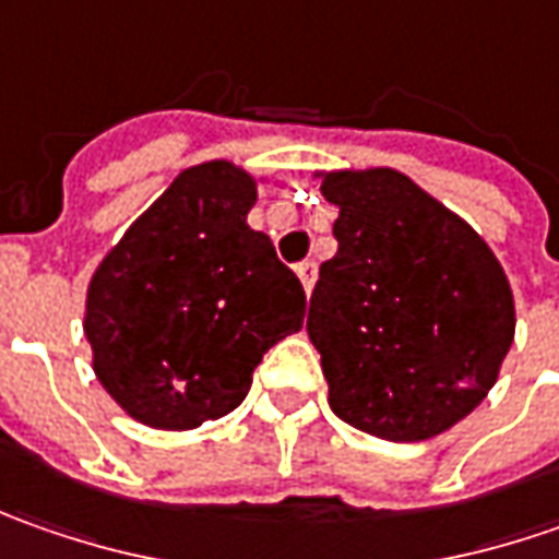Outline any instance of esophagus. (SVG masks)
<instances>
[{"label":"esophagus","mask_w":559,"mask_h":559,"mask_svg":"<svg viewBox=\"0 0 559 559\" xmlns=\"http://www.w3.org/2000/svg\"><path fill=\"white\" fill-rule=\"evenodd\" d=\"M297 275L302 281V287H306V294H312V287H316V278H318V265L316 260H306L297 265Z\"/></svg>","instance_id":"esophagus-1"}]
</instances>
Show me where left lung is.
<instances>
[{"instance_id":"obj_1","label":"left lung","mask_w":559,"mask_h":559,"mask_svg":"<svg viewBox=\"0 0 559 559\" xmlns=\"http://www.w3.org/2000/svg\"><path fill=\"white\" fill-rule=\"evenodd\" d=\"M340 210L306 331L340 420L390 442L445 433L489 395L513 343L501 262L461 216L386 166L321 176Z\"/></svg>"}]
</instances>
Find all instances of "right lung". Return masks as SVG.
<instances>
[{
  "label": "right lung",
  "mask_w": 559,
  "mask_h": 559,
  "mask_svg": "<svg viewBox=\"0 0 559 559\" xmlns=\"http://www.w3.org/2000/svg\"><path fill=\"white\" fill-rule=\"evenodd\" d=\"M253 203L241 166H191L88 281L92 368L145 427L194 430L235 412L262 356L302 328V284L247 225Z\"/></svg>",
  "instance_id": "obj_1"
}]
</instances>
